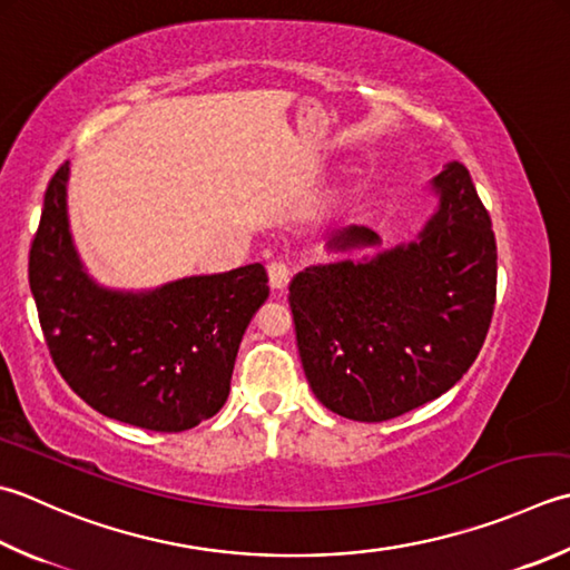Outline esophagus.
<instances>
[{
    "instance_id": "34e87169",
    "label": "esophagus",
    "mask_w": 570,
    "mask_h": 570,
    "mask_svg": "<svg viewBox=\"0 0 570 570\" xmlns=\"http://www.w3.org/2000/svg\"><path fill=\"white\" fill-rule=\"evenodd\" d=\"M269 286H272V292H276V294H282V292H286V286H288V278H292V274H288V269H286V264H282V262H274V264H269Z\"/></svg>"
}]
</instances>
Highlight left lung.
I'll list each match as a JSON object with an SVG mask.
<instances>
[{"instance_id": "obj_1", "label": "left lung", "mask_w": 570, "mask_h": 570, "mask_svg": "<svg viewBox=\"0 0 570 570\" xmlns=\"http://www.w3.org/2000/svg\"><path fill=\"white\" fill-rule=\"evenodd\" d=\"M438 209L407 244L381 249L348 227L288 286L306 381L323 407L355 422L405 415L460 381L482 351L497 298V242L470 170L430 180ZM377 248L351 261L345 253Z\"/></svg>"}]
</instances>
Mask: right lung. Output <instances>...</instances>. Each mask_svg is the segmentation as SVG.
I'll list each match as a JSON object with an SVG mask.
<instances>
[{
	"mask_svg": "<svg viewBox=\"0 0 570 570\" xmlns=\"http://www.w3.org/2000/svg\"><path fill=\"white\" fill-rule=\"evenodd\" d=\"M63 163L43 195L29 252V286L53 365L110 420L185 432L217 415L244 331L269 298L262 264L185 276L142 292L98 284L69 225Z\"/></svg>",
	"mask_w": 570,
	"mask_h": 570,
	"instance_id": "right-lung-1",
	"label": "right lung"
}]
</instances>
